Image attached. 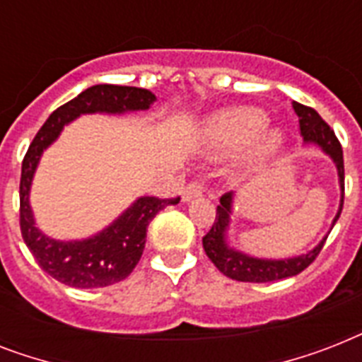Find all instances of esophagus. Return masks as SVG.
Instances as JSON below:
<instances>
[{
  "label": "esophagus",
  "mask_w": 362,
  "mask_h": 362,
  "mask_svg": "<svg viewBox=\"0 0 362 362\" xmlns=\"http://www.w3.org/2000/svg\"><path fill=\"white\" fill-rule=\"evenodd\" d=\"M203 195V184L197 180L189 182L184 189H182V199L186 201V203H189V201H193V199H197Z\"/></svg>",
  "instance_id": "1"
}]
</instances>
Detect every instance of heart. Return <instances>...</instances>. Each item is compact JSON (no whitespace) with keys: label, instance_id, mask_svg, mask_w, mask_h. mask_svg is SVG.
<instances>
[{"label":"heart","instance_id":"obj_1","mask_svg":"<svg viewBox=\"0 0 362 362\" xmlns=\"http://www.w3.org/2000/svg\"><path fill=\"white\" fill-rule=\"evenodd\" d=\"M269 118L263 110L253 107H237L214 116L209 124V142L220 152L247 150V167L255 169L263 165L270 156L278 152L281 144V133L276 129H264Z\"/></svg>","mask_w":362,"mask_h":362}]
</instances>
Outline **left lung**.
<instances>
[{
	"instance_id": "1",
	"label": "left lung",
	"mask_w": 362,
	"mask_h": 362,
	"mask_svg": "<svg viewBox=\"0 0 362 362\" xmlns=\"http://www.w3.org/2000/svg\"><path fill=\"white\" fill-rule=\"evenodd\" d=\"M293 109L298 116V127H300V135H303L304 144H314L321 148L329 158L334 161L338 170V182H340V189H342V199H340V209H338L337 218L332 220V227L340 218L344 206V153L340 141L331 129V125L327 124L312 107L306 105L293 103ZM233 212V193L221 195L220 204L216 209V220L214 226L206 235L203 237V247L209 259L216 264V269L220 270L221 274L237 281H253V284H264V281H276L289 278V276H297L303 272L310 263H314V259L320 255L321 247L325 244L327 237L308 253L297 255V257L289 259H263L253 257L247 253H242L235 247L227 244V229H229V221H231Z\"/></svg>"
}]
</instances>
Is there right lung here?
<instances>
[{
	"label": "right lung",
	"instance_id": "obj_1",
	"mask_svg": "<svg viewBox=\"0 0 362 362\" xmlns=\"http://www.w3.org/2000/svg\"><path fill=\"white\" fill-rule=\"evenodd\" d=\"M153 101L156 95L144 88L115 84L88 88L48 116L25 152L20 176V231L39 267L65 286L92 289L125 280L141 261L150 221L159 210L167 204H176L180 197H139L124 214L118 216V220L98 235L84 240H54L37 229L30 206L31 180L41 153L58 139L64 125L81 115H124L131 110L150 109Z\"/></svg>",
	"mask_w": 362,
	"mask_h": 362
}]
</instances>
